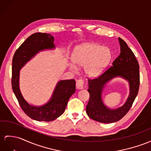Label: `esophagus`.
I'll return each mask as SVG.
<instances>
[{
	"mask_svg": "<svg viewBox=\"0 0 151 151\" xmlns=\"http://www.w3.org/2000/svg\"><path fill=\"white\" fill-rule=\"evenodd\" d=\"M84 86V81L81 79L77 80L76 81V88L79 90H81L83 88Z\"/></svg>",
	"mask_w": 151,
	"mask_h": 151,
	"instance_id": "obj_1",
	"label": "esophagus"
}]
</instances>
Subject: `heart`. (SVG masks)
<instances>
[{
	"label": "heart",
	"mask_w": 151,
	"mask_h": 151,
	"mask_svg": "<svg viewBox=\"0 0 151 151\" xmlns=\"http://www.w3.org/2000/svg\"><path fill=\"white\" fill-rule=\"evenodd\" d=\"M111 58L110 51L106 47L95 43H84L77 47L72 53L73 63H70L72 70L77 69L75 64L84 66V72L88 76H96L108 63Z\"/></svg>",
	"instance_id": "b5f03b06"
}]
</instances>
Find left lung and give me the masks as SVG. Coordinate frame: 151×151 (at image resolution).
<instances>
[{"label":"left lung","mask_w":151,"mask_h":151,"mask_svg":"<svg viewBox=\"0 0 151 151\" xmlns=\"http://www.w3.org/2000/svg\"><path fill=\"white\" fill-rule=\"evenodd\" d=\"M120 54L113 62L112 65L101 76L95 79H88L89 102L86 106L88 116L102 123H112L119 121L126 115L133 105L139 86V64L127 43L119 38ZM126 79L130 84V93L127 101L122 107L115 110L109 109L101 101V92L105 83L115 76Z\"/></svg>","instance_id":"left-lung-1"}]
</instances>
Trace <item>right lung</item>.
I'll use <instances>...</instances> for the list:
<instances>
[{
    "instance_id": "1",
    "label": "right lung",
    "mask_w": 151,
    "mask_h": 151,
    "mask_svg": "<svg viewBox=\"0 0 151 151\" xmlns=\"http://www.w3.org/2000/svg\"><path fill=\"white\" fill-rule=\"evenodd\" d=\"M54 39L52 35L47 33H34L18 47L13 58L12 85L13 92L24 113L32 119L37 121L50 122L61 116L65 111L70 97L76 91L74 79L60 81L50 100L42 106H34L28 104L20 92V70L39 51L54 48Z\"/></svg>"
}]
</instances>
